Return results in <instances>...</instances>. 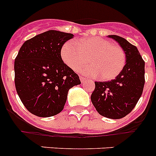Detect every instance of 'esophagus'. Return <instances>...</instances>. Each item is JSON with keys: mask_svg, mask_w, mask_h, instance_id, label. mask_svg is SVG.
<instances>
[{"mask_svg": "<svg viewBox=\"0 0 156 156\" xmlns=\"http://www.w3.org/2000/svg\"><path fill=\"white\" fill-rule=\"evenodd\" d=\"M80 80L81 83H84L85 80H86V79L83 76H80Z\"/></svg>", "mask_w": 156, "mask_h": 156, "instance_id": "obj_1", "label": "esophagus"}]
</instances>
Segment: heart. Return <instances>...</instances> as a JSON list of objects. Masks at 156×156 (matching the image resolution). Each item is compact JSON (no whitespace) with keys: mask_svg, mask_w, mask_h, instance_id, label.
Here are the masks:
<instances>
[{"mask_svg":"<svg viewBox=\"0 0 156 156\" xmlns=\"http://www.w3.org/2000/svg\"><path fill=\"white\" fill-rule=\"evenodd\" d=\"M89 63L77 69L87 76L102 80L115 79L126 64V55L121 47L102 37H91L73 42L66 41L61 49V57L65 64L73 69L86 61Z\"/></svg>","mask_w":156,"mask_h":156,"instance_id":"b5f03b06","label":"heart"}]
</instances>
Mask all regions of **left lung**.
I'll use <instances>...</instances> for the list:
<instances>
[{"label": "left lung", "instance_id": "left-lung-1", "mask_svg": "<svg viewBox=\"0 0 156 156\" xmlns=\"http://www.w3.org/2000/svg\"><path fill=\"white\" fill-rule=\"evenodd\" d=\"M115 40L126 55V64L114 80L95 82L90 96L92 104L99 114L109 119H121L129 114L142 94L144 85V62L137 47L116 35Z\"/></svg>", "mask_w": 156, "mask_h": 156}]
</instances>
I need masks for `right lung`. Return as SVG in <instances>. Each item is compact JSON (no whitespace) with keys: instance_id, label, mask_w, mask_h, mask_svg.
Here are the masks:
<instances>
[{"instance_id":"right-lung-1","label":"right lung","mask_w":156,"mask_h":156,"mask_svg":"<svg viewBox=\"0 0 156 156\" xmlns=\"http://www.w3.org/2000/svg\"><path fill=\"white\" fill-rule=\"evenodd\" d=\"M73 34L48 30L28 40L15 59V84L32 114L50 117L64 108L70 88L81 82L61 57L63 44Z\"/></svg>"}]
</instances>
